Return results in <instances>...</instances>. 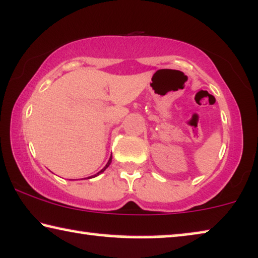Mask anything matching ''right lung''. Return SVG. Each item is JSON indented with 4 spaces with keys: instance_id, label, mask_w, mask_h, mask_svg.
Returning a JSON list of instances; mask_svg holds the SVG:
<instances>
[{
    "instance_id": "add662e5",
    "label": "right lung",
    "mask_w": 258,
    "mask_h": 258,
    "mask_svg": "<svg viewBox=\"0 0 258 258\" xmlns=\"http://www.w3.org/2000/svg\"><path fill=\"white\" fill-rule=\"evenodd\" d=\"M110 163H111V156H110V158H109V161H108V163H107V165H105V167H104L103 169H102V170H101V171H98V172H97V174H96V175H95V176L100 175V174H101V172H103V171L105 170V169H107V168L109 167V164H110ZM95 176H91V177H95ZM91 177H88V178H91Z\"/></svg>"
}]
</instances>
